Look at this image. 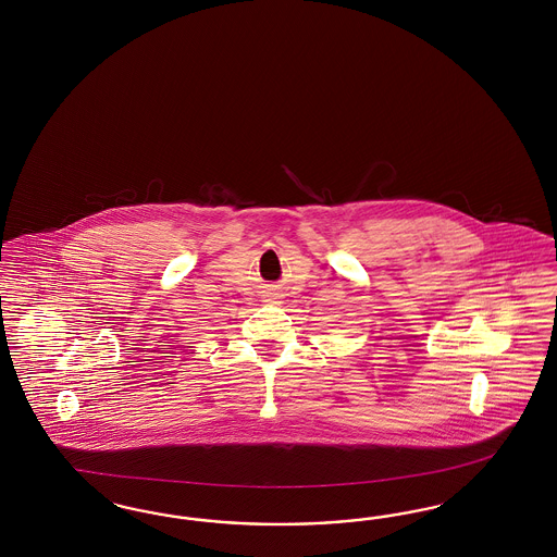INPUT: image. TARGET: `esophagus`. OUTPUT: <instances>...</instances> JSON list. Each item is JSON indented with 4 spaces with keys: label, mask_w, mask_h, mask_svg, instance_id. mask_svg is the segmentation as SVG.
<instances>
[{
    "label": "esophagus",
    "mask_w": 557,
    "mask_h": 557,
    "mask_svg": "<svg viewBox=\"0 0 557 557\" xmlns=\"http://www.w3.org/2000/svg\"><path fill=\"white\" fill-rule=\"evenodd\" d=\"M271 302H275V305H277V302H280V298H277V296H273V298H271Z\"/></svg>",
    "instance_id": "obj_1"
}]
</instances>
